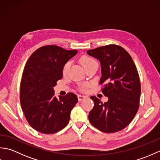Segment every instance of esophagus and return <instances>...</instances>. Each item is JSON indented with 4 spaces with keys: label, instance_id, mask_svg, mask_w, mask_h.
Masks as SVG:
<instances>
[{
    "label": "esophagus",
    "instance_id": "obj_1",
    "mask_svg": "<svg viewBox=\"0 0 160 160\" xmlns=\"http://www.w3.org/2000/svg\"><path fill=\"white\" fill-rule=\"evenodd\" d=\"M78 100L81 101L84 99H85L86 96H83V95H78Z\"/></svg>",
    "mask_w": 160,
    "mask_h": 160
}]
</instances>
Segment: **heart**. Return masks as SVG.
<instances>
[{
  "instance_id": "heart-1",
  "label": "heart",
  "mask_w": 160,
  "mask_h": 160,
  "mask_svg": "<svg viewBox=\"0 0 160 160\" xmlns=\"http://www.w3.org/2000/svg\"><path fill=\"white\" fill-rule=\"evenodd\" d=\"M80 63L82 64V66L85 68V69L88 66H89L91 64L96 62V60H95L93 58L88 56H82L80 58ZM70 66H71L70 61H68V62H67L65 64H64V65L63 66V68H62V73L64 75H65L68 73V71L69 70Z\"/></svg>"
}]
</instances>
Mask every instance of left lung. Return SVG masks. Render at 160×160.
Masks as SVG:
<instances>
[{
  "label": "left lung",
  "instance_id": "left-lung-1",
  "mask_svg": "<svg viewBox=\"0 0 160 160\" xmlns=\"http://www.w3.org/2000/svg\"><path fill=\"white\" fill-rule=\"evenodd\" d=\"M100 60L104 84L102 92L108 97L103 103L91 96L94 107L89 120L94 127L104 132L121 131L131 123L139 108L141 94L140 77L131 56L122 47L108 45L87 51Z\"/></svg>",
  "mask_w": 160,
  "mask_h": 160
}]
</instances>
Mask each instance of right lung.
I'll list each match as a JSON object with an SVG mask.
<instances>
[{"instance_id": "obj_1", "label": "right lung", "mask_w": 160, "mask_h": 160, "mask_svg": "<svg viewBox=\"0 0 160 160\" xmlns=\"http://www.w3.org/2000/svg\"><path fill=\"white\" fill-rule=\"evenodd\" d=\"M78 53L56 45L36 50L27 62L20 82V100L26 120L37 131L52 134L68 124L78 102L73 93L57 98L53 87L62 78V68Z\"/></svg>"}]
</instances>
